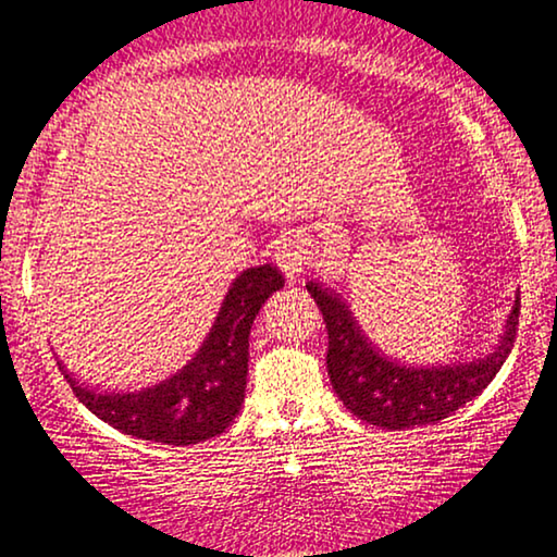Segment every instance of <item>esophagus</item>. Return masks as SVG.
Segmentation results:
<instances>
[{"label": "esophagus", "mask_w": 557, "mask_h": 557, "mask_svg": "<svg viewBox=\"0 0 557 557\" xmlns=\"http://www.w3.org/2000/svg\"><path fill=\"white\" fill-rule=\"evenodd\" d=\"M272 260L280 268L282 275L287 277V282H295L302 275L305 264H308V247L300 239V234H282V237L275 242V252H272Z\"/></svg>", "instance_id": "1"}]
</instances>
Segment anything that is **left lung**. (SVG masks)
Returning <instances> with one entry per match:
<instances>
[{
  "label": "left lung",
  "mask_w": 557,
  "mask_h": 557,
  "mask_svg": "<svg viewBox=\"0 0 557 557\" xmlns=\"http://www.w3.org/2000/svg\"><path fill=\"white\" fill-rule=\"evenodd\" d=\"M327 327V375L343 406L360 421L401 432V429L436 424L480 396L510 356L520 289L507 315L505 331L487 356L454 360L438 366H406L383 356L360 331L346 300L320 282H308Z\"/></svg>",
  "instance_id": "obj_1"
}]
</instances>
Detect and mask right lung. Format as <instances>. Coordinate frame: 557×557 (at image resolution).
<instances>
[{
  "instance_id": "1",
  "label": "right lung",
  "mask_w": 557,
  "mask_h": 557,
  "mask_svg": "<svg viewBox=\"0 0 557 557\" xmlns=\"http://www.w3.org/2000/svg\"><path fill=\"white\" fill-rule=\"evenodd\" d=\"M285 280L272 264L242 272L224 295L211 331L174 375L138 391L81 386L65 368L75 396L106 424L146 442L189 446L222 434L245 404L249 331L257 312Z\"/></svg>"
}]
</instances>
